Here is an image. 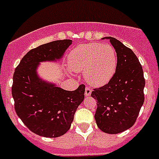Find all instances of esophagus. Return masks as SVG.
I'll list each match as a JSON object with an SVG mask.
<instances>
[{
  "label": "esophagus",
  "instance_id": "esophagus-1",
  "mask_svg": "<svg viewBox=\"0 0 159 159\" xmlns=\"http://www.w3.org/2000/svg\"><path fill=\"white\" fill-rule=\"evenodd\" d=\"M92 90L91 89V88H88V87H86V88H85V95H86V96H89V95H91V94H92Z\"/></svg>",
  "mask_w": 159,
  "mask_h": 159
}]
</instances>
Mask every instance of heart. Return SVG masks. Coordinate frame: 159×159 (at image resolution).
I'll return each instance as SVG.
<instances>
[{
  "label": "heart",
  "instance_id": "b5f03b06",
  "mask_svg": "<svg viewBox=\"0 0 159 159\" xmlns=\"http://www.w3.org/2000/svg\"><path fill=\"white\" fill-rule=\"evenodd\" d=\"M67 62L71 70L84 72L88 84L101 87L107 84L116 72L117 54L110 43H84L71 49Z\"/></svg>",
  "mask_w": 159,
  "mask_h": 159
}]
</instances>
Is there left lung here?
Here are the masks:
<instances>
[{
	"instance_id": "obj_1",
	"label": "left lung",
	"mask_w": 159,
	"mask_h": 159,
	"mask_svg": "<svg viewBox=\"0 0 159 159\" xmlns=\"http://www.w3.org/2000/svg\"><path fill=\"white\" fill-rule=\"evenodd\" d=\"M117 54L116 73L108 84L92 92L97 100L96 124L107 134L121 133L134 124L144 102L145 79L139 59L117 39L106 36Z\"/></svg>"
}]
</instances>
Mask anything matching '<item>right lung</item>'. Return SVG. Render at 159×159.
<instances>
[{
  "instance_id": "add662e5",
  "label": "right lung",
  "mask_w": 159,
  "mask_h": 159,
  "mask_svg": "<svg viewBox=\"0 0 159 159\" xmlns=\"http://www.w3.org/2000/svg\"><path fill=\"white\" fill-rule=\"evenodd\" d=\"M71 40H56L29 52L13 75L12 94L18 117L35 134L57 138L69 130L77 107L84 99L85 86L66 91L43 80L37 73L41 62L62 58Z\"/></svg>"
}]
</instances>
